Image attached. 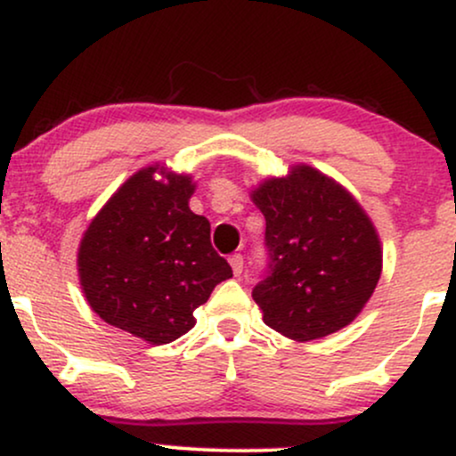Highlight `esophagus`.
Instances as JSON below:
<instances>
[{"label":"esophagus","mask_w":456,"mask_h":456,"mask_svg":"<svg viewBox=\"0 0 456 456\" xmlns=\"http://www.w3.org/2000/svg\"><path fill=\"white\" fill-rule=\"evenodd\" d=\"M229 264H232V270H233L235 276L242 274V270H244V257H242V255H240V253L232 255V257H229Z\"/></svg>","instance_id":"34e87169"}]
</instances>
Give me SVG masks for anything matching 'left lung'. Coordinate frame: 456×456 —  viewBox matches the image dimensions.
Wrapping results in <instances>:
<instances>
[{
    "label": "left lung",
    "instance_id": "left-lung-1",
    "mask_svg": "<svg viewBox=\"0 0 456 456\" xmlns=\"http://www.w3.org/2000/svg\"><path fill=\"white\" fill-rule=\"evenodd\" d=\"M265 218L268 270L253 289L265 326L315 341L352 323L381 274L373 223L332 177L308 165L250 192Z\"/></svg>",
    "mask_w": 456,
    "mask_h": 456
}]
</instances>
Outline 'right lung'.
<instances>
[{
  "mask_svg": "<svg viewBox=\"0 0 456 456\" xmlns=\"http://www.w3.org/2000/svg\"><path fill=\"white\" fill-rule=\"evenodd\" d=\"M192 192L191 175L145 167L104 203L78 246V281L92 311L151 345L186 334L195 308L233 276L212 248L210 221L188 208Z\"/></svg>",
  "mask_w": 456,
  "mask_h": 456,
  "instance_id": "obj_1",
  "label": "right lung"
}]
</instances>
